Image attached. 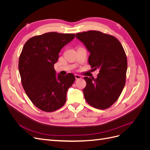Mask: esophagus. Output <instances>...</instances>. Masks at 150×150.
Listing matches in <instances>:
<instances>
[{"mask_svg":"<svg viewBox=\"0 0 150 150\" xmlns=\"http://www.w3.org/2000/svg\"><path fill=\"white\" fill-rule=\"evenodd\" d=\"M75 78H76V79H81V78H82V77L78 74H75Z\"/></svg>","mask_w":150,"mask_h":150,"instance_id":"1","label":"esophagus"}]
</instances>
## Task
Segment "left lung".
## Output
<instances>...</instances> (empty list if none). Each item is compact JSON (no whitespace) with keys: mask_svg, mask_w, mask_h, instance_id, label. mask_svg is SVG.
<instances>
[{"mask_svg":"<svg viewBox=\"0 0 150 150\" xmlns=\"http://www.w3.org/2000/svg\"><path fill=\"white\" fill-rule=\"evenodd\" d=\"M90 52L88 62L93 70L98 69L97 78L84 77V98L91 106L105 110L119 98L126 83L128 62L121 44L113 35L100 31L77 33Z\"/></svg>","mask_w":150,"mask_h":150,"instance_id":"1","label":"left lung"}]
</instances>
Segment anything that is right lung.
Returning <instances> with one entry per match:
<instances>
[{
	"mask_svg": "<svg viewBox=\"0 0 150 150\" xmlns=\"http://www.w3.org/2000/svg\"><path fill=\"white\" fill-rule=\"evenodd\" d=\"M75 34L47 33L27 41L19 60L21 82L26 94L40 110L52 112L66 103V94L75 81L74 76H56L54 65L59 53Z\"/></svg>",
	"mask_w": 150,
	"mask_h": 150,
	"instance_id": "add662e5",
	"label": "right lung"
}]
</instances>
